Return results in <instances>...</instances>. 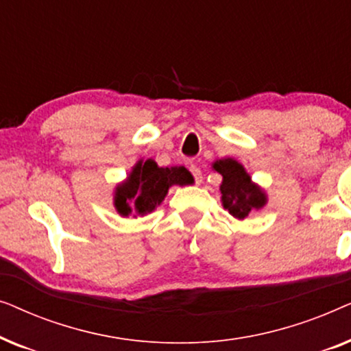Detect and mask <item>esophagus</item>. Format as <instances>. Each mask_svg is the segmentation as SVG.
I'll return each mask as SVG.
<instances>
[{"label": "esophagus", "instance_id": "esophagus-1", "mask_svg": "<svg viewBox=\"0 0 351 351\" xmlns=\"http://www.w3.org/2000/svg\"><path fill=\"white\" fill-rule=\"evenodd\" d=\"M190 171H191V174H193V177H195V182L199 185L201 182H203V172H201V169L196 165L191 166Z\"/></svg>", "mask_w": 351, "mask_h": 351}]
</instances>
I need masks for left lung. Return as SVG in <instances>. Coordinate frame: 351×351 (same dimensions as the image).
Wrapping results in <instances>:
<instances>
[{
	"label": "left lung",
	"mask_w": 351,
	"mask_h": 351,
	"mask_svg": "<svg viewBox=\"0 0 351 351\" xmlns=\"http://www.w3.org/2000/svg\"><path fill=\"white\" fill-rule=\"evenodd\" d=\"M213 169L223 177L220 185L222 204L234 219H246L252 210L262 209L267 204L265 191L254 184L251 176L237 160H217L213 165Z\"/></svg>",
	"instance_id": "left-lung-1"
}]
</instances>
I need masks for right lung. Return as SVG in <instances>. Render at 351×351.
<instances>
[{
    "label": "right lung",
    "mask_w": 351,
    "mask_h": 351,
    "mask_svg": "<svg viewBox=\"0 0 351 351\" xmlns=\"http://www.w3.org/2000/svg\"><path fill=\"white\" fill-rule=\"evenodd\" d=\"M190 184H193V176L184 166L160 167L153 160H141L132 167L126 182L114 189V208L124 217L132 210L145 215L162 203L169 186ZM129 202L134 203V210Z\"/></svg>",
    "instance_id": "add662e5"
}]
</instances>
